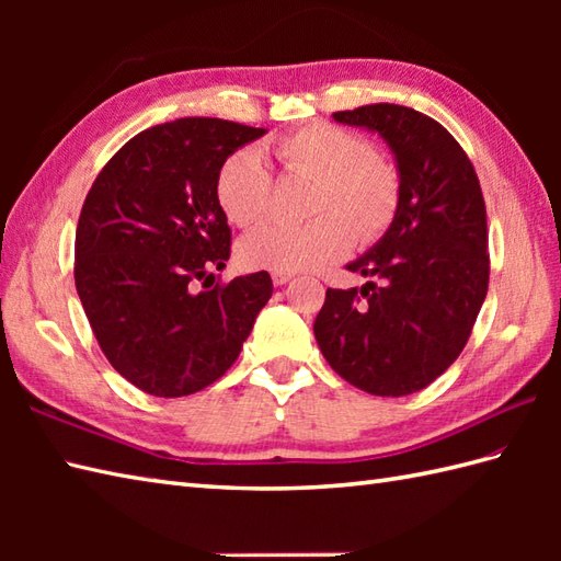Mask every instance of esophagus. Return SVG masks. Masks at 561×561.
I'll use <instances>...</instances> for the list:
<instances>
[{
	"instance_id": "obj_1",
	"label": "esophagus",
	"mask_w": 561,
	"mask_h": 561,
	"mask_svg": "<svg viewBox=\"0 0 561 561\" xmlns=\"http://www.w3.org/2000/svg\"><path fill=\"white\" fill-rule=\"evenodd\" d=\"M291 277H294V272H272L274 287H284V284L291 282Z\"/></svg>"
}]
</instances>
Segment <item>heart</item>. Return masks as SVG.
<instances>
[{"instance_id": "heart-1", "label": "heart", "mask_w": 561, "mask_h": 561, "mask_svg": "<svg viewBox=\"0 0 561 561\" xmlns=\"http://www.w3.org/2000/svg\"><path fill=\"white\" fill-rule=\"evenodd\" d=\"M289 178L316 181L313 221H270L238 243L245 267L272 272L318 270L362 243H374L396 221L402 202L398 165L374 151L371 141L330 123L306 125L272 145ZM272 173L255 149H238L219 165L214 193L224 217L253 226L270 211Z\"/></svg>"}]
</instances>
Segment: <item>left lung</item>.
<instances>
[{
    "instance_id": "8db88e82",
    "label": "left lung",
    "mask_w": 561,
    "mask_h": 561,
    "mask_svg": "<svg viewBox=\"0 0 561 561\" xmlns=\"http://www.w3.org/2000/svg\"><path fill=\"white\" fill-rule=\"evenodd\" d=\"M388 141L402 202L386 236L347 270L364 287L328 289L313 323L328 364L359 390L400 398L458 359L490 287L486 209L468 153L434 117L396 103L332 115Z\"/></svg>"
}]
</instances>
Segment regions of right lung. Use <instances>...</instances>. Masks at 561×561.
<instances>
[{
  "mask_svg": "<svg viewBox=\"0 0 561 561\" xmlns=\"http://www.w3.org/2000/svg\"><path fill=\"white\" fill-rule=\"evenodd\" d=\"M262 135L219 117L149 127L113 153L83 199L75 241L83 313L105 359L149 396L183 398L219 380L270 301L267 272L229 284L211 274L231 255L217 171Z\"/></svg>",
  "mask_w": 561,
  "mask_h": 561,
  "instance_id": "right-lung-1",
  "label": "right lung"
}]
</instances>
